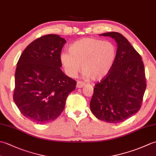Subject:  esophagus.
Returning a JSON list of instances; mask_svg holds the SVG:
<instances>
[{
	"label": "esophagus",
	"instance_id": "34e87169",
	"mask_svg": "<svg viewBox=\"0 0 156 156\" xmlns=\"http://www.w3.org/2000/svg\"><path fill=\"white\" fill-rule=\"evenodd\" d=\"M84 85H85L84 82H82V81H78L77 82V84H76V87L78 88H80L84 87Z\"/></svg>",
	"mask_w": 156,
	"mask_h": 156
}]
</instances>
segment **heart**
Instances as JSON below:
<instances>
[{"mask_svg":"<svg viewBox=\"0 0 156 156\" xmlns=\"http://www.w3.org/2000/svg\"><path fill=\"white\" fill-rule=\"evenodd\" d=\"M116 57L117 48L112 42L83 38L74 42L69 47V51H62L60 61L68 76H76L82 65L84 77L96 81L108 74Z\"/></svg>","mask_w":156,"mask_h":156,"instance_id":"b5f03b06","label":"heart"}]
</instances>
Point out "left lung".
I'll list each match as a JSON object with an SVG mask.
<instances>
[{
	"mask_svg": "<svg viewBox=\"0 0 156 156\" xmlns=\"http://www.w3.org/2000/svg\"><path fill=\"white\" fill-rule=\"evenodd\" d=\"M114 39L117 57L108 74L95 84L90 107L97 119L109 123L125 121L140 111L146 88L141 55L117 32L101 34Z\"/></svg>",
	"mask_w": 156,
	"mask_h": 156,
	"instance_id": "obj_1",
	"label": "left lung"
}]
</instances>
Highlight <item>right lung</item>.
<instances>
[{
  "label": "right lung",
  "instance_id": "right-lung-1",
  "mask_svg": "<svg viewBox=\"0 0 156 156\" xmlns=\"http://www.w3.org/2000/svg\"><path fill=\"white\" fill-rule=\"evenodd\" d=\"M66 39L55 34L31 42L20 56L13 100L23 115L37 124L61 115L76 82L62 71L60 54Z\"/></svg>",
  "mask_w": 156,
  "mask_h": 156
}]
</instances>
